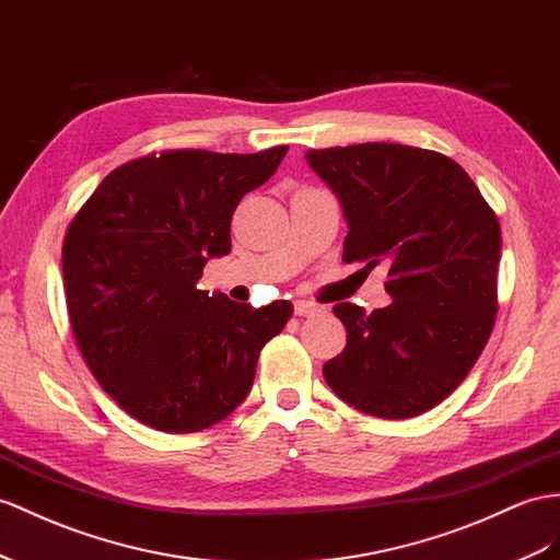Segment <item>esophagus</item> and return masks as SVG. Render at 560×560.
I'll list each match as a JSON object with an SVG mask.
<instances>
[{"label": "esophagus", "mask_w": 560, "mask_h": 560, "mask_svg": "<svg viewBox=\"0 0 560 560\" xmlns=\"http://www.w3.org/2000/svg\"><path fill=\"white\" fill-rule=\"evenodd\" d=\"M293 310H295L298 317H312V314L317 312V307H314L312 303H307V300H295Z\"/></svg>", "instance_id": "esophagus-1"}]
</instances>
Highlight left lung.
Here are the masks:
<instances>
[{"label":"left lung","instance_id":"1","mask_svg":"<svg viewBox=\"0 0 560 560\" xmlns=\"http://www.w3.org/2000/svg\"><path fill=\"white\" fill-rule=\"evenodd\" d=\"M338 198L346 262H388V307L338 303L348 346L324 364L342 402L378 419H411L456 390L497 314L501 229L452 158L402 143L307 151Z\"/></svg>","mask_w":560,"mask_h":560}]
</instances>
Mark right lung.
<instances>
[{
	"label": "right lung",
	"instance_id": "right-lung-1",
	"mask_svg": "<svg viewBox=\"0 0 560 560\" xmlns=\"http://www.w3.org/2000/svg\"><path fill=\"white\" fill-rule=\"evenodd\" d=\"M289 147L260 153L167 151L116 167L70 222L63 291L78 348L137 421L196 433L248 397L260 350L291 319L289 300L255 310L198 289L232 250L241 198Z\"/></svg>",
	"mask_w": 560,
	"mask_h": 560
}]
</instances>
